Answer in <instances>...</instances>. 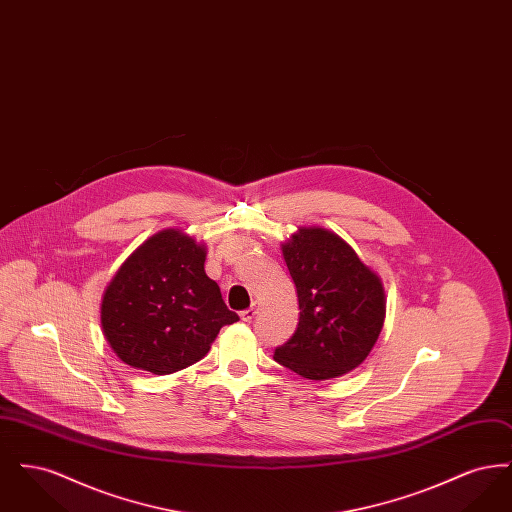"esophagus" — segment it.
Returning a JSON list of instances; mask_svg holds the SVG:
<instances>
[{"instance_id":"esophagus-1","label":"esophagus","mask_w":512,"mask_h":512,"mask_svg":"<svg viewBox=\"0 0 512 512\" xmlns=\"http://www.w3.org/2000/svg\"><path fill=\"white\" fill-rule=\"evenodd\" d=\"M257 311H259V305H257V303H251V307H247L245 311H242L240 317H242L244 322H251V320L255 318V315H257Z\"/></svg>"}]
</instances>
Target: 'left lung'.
Masks as SVG:
<instances>
[{
	"label": "left lung",
	"instance_id": "obj_1",
	"mask_svg": "<svg viewBox=\"0 0 512 512\" xmlns=\"http://www.w3.org/2000/svg\"><path fill=\"white\" fill-rule=\"evenodd\" d=\"M299 324L274 361L309 380H330L361 365L380 336L386 301L380 278L324 228H299L282 245Z\"/></svg>",
	"mask_w": 512,
	"mask_h": 512
}]
</instances>
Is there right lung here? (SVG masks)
<instances>
[{
    "label": "right lung",
    "mask_w": 512,
    "mask_h": 512,
    "mask_svg": "<svg viewBox=\"0 0 512 512\" xmlns=\"http://www.w3.org/2000/svg\"><path fill=\"white\" fill-rule=\"evenodd\" d=\"M205 247L163 230L119 268L101 303L103 334L122 363L171 374L203 359L220 328L240 317L205 274Z\"/></svg>",
    "instance_id": "right-lung-1"
}]
</instances>
